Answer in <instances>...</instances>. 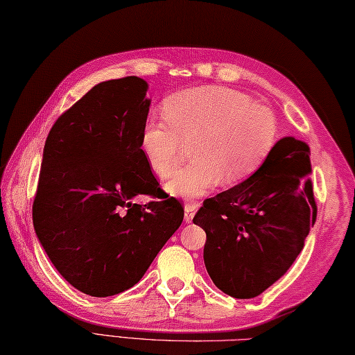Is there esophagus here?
<instances>
[{
	"label": "esophagus",
	"instance_id": "obj_1",
	"mask_svg": "<svg viewBox=\"0 0 355 355\" xmlns=\"http://www.w3.org/2000/svg\"><path fill=\"white\" fill-rule=\"evenodd\" d=\"M198 209H199L198 202L185 204V223H191V219H193V216H195V213H196Z\"/></svg>",
	"mask_w": 355,
	"mask_h": 355
}]
</instances>
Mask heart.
<instances>
[{
  "label": "heart",
  "mask_w": 355,
  "mask_h": 355,
  "mask_svg": "<svg viewBox=\"0 0 355 355\" xmlns=\"http://www.w3.org/2000/svg\"><path fill=\"white\" fill-rule=\"evenodd\" d=\"M166 122L148 120L139 146L148 168L160 179L175 169L184 144H193V162L165 182L171 196L196 199L223 182L250 178L275 146L273 112L244 92L225 86H199L176 92L162 106Z\"/></svg>",
  "instance_id": "1"
}]
</instances>
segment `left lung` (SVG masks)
<instances>
[{
  "label": "left lung",
  "instance_id": "1",
  "mask_svg": "<svg viewBox=\"0 0 355 355\" xmlns=\"http://www.w3.org/2000/svg\"><path fill=\"white\" fill-rule=\"evenodd\" d=\"M309 145L283 137L259 170L209 198L193 218L205 230L204 263L218 289L253 298L282 278L317 219Z\"/></svg>",
  "mask_w": 355,
  "mask_h": 355
}]
</instances>
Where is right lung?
Here are the masks:
<instances>
[{
    "mask_svg": "<svg viewBox=\"0 0 355 355\" xmlns=\"http://www.w3.org/2000/svg\"><path fill=\"white\" fill-rule=\"evenodd\" d=\"M146 91L136 76L96 85L57 119L44 144L33 229L60 275L91 297L139 283L184 219L140 153ZM137 194L155 200L135 205Z\"/></svg>",
    "mask_w": 355,
    "mask_h": 355,
    "instance_id": "1",
    "label": "right lung"
}]
</instances>
